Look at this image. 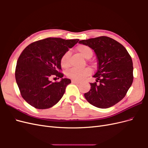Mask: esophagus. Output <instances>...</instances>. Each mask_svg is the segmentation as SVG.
I'll list each match as a JSON object with an SVG mask.
<instances>
[{
	"mask_svg": "<svg viewBox=\"0 0 148 148\" xmlns=\"http://www.w3.org/2000/svg\"><path fill=\"white\" fill-rule=\"evenodd\" d=\"M71 82H72L73 83H75V84H79L80 82H78V81H77V80H71Z\"/></svg>",
	"mask_w": 148,
	"mask_h": 148,
	"instance_id": "34e87169",
	"label": "esophagus"
}]
</instances>
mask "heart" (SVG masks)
<instances>
[{
    "label": "heart",
    "mask_w": 148,
    "mask_h": 148,
    "mask_svg": "<svg viewBox=\"0 0 148 148\" xmlns=\"http://www.w3.org/2000/svg\"><path fill=\"white\" fill-rule=\"evenodd\" d=\"M78 52L81 54L83 57L88 58L89 57H91L92 55V49L85 45H80L77 47V48ZM69 57H70V52H67L65 54L62 56L60 64L61 66L64 68H66L69 65ZM91 73L90 69L88 68L85 69H77V68H72L70 69L66 72V75L69 78L73 79V80H82L84 78H85L86 76L89 75Z\"/></svg>",
    "instance_id": "b5f03b06"
}]
</instances>
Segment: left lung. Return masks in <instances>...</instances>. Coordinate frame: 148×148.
I'll return each mask as SVG.
<instances>
[{
  "instance_id": "8db88e82",
  "label": "left lung",
  "mask_w": 148,
  "mask_h": 148,
  "mask_svg": "<svg viewBox=\"0 0 148 148\" xmlns=\"http://www.w3.org/2000/svg\"><path fill=\"white\" fill-rule=\"evenodd\" d=\"M79 44L95 51L97 70L92 76L96 82L84 93L86 99L98 108L106 109L122 100L133 83L132 59L122 44L107 36L82 40Z\"/></svg>"
}]
</instances>
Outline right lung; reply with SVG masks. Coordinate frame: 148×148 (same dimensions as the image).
I'll use <instances>...</instances> for the list:
<instances>
[{
  "mask_svg": "<svg viewBox=\"0 0 148 148\" xmlns=\"http://www.w3.org/2000/svg\"><path fill=\"white\" fill-rule=\"evenodd\" d=\"M78 41L49 38L31 43L22 52L16 62L15 79L21 96L29 105L46 109L61 99L71 80L63 78L58 71L60 60ZM53 75L61 78L59 82L50 81Z\"/></svg>",
  "mask_w": 148,
  "mask_h": 148,
  "instance_id": "obj_1",
  "label": "right lung"
}]
</instances>
